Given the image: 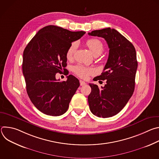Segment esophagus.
<instances>
[{
	"instance_id": "1",
	"label": "esophagus",
	"mask_w": 159,
	"mask_h": 159,
	"mask_svg": "<svg viewBox=\"0 0 159 159\" xmlns=\"http://www.w3.org/2000/svg\"><path fill=\"white\" fill-rule=\"evenodd\" d=\"M80 84L81 86H82V85H85L86 83H85L84 81H83V80H80Z\"/></svg>"
}]
</instances>
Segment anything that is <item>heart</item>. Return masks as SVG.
Masks as SVG:
<instances>
[{"label":"heart","mask_w":159,"mask_h":159,"mask_svg":"<svg viewBox=\"0 0 159 159\" xmlns=\"http://www.w3.org/2000/svg\"><path fill=\"white\" fill-rule=\"evenodd\" d=\"M87 46L89 48L90 51L95 55H99L103 51L104 47L102 42L98 39H90L86 42ZM77 42L72 43L70 47L68 48L66 53V57L68 60H71L74 58V54L77 49ZM73 72L79 77L82 79H87L90 75L94 74L95 71L92 67L85 66L82 65H77L73 67Z\"/></svg>","instance_id":"obj_1"}]
</instances>
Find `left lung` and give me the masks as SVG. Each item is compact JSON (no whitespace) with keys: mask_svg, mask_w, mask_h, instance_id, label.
<instances>
[{"mask_svg":"<svg viewBox=\"0 0 159 159\" xmlns=\"http://www.w3.org/2000/svg\"><path fill=\"white\" fill-rule=\"evenodd\" d=\"M88 34L103 38L109 48L102 73L93 79L106 80V84L101 88L89 84V108L98 117H111L123 109L133 94L138 66L136 50L133 44L115 29L107 28Z\"/></svg>","mask_w":159,"mask_h":159,"instance_id":"8db88e82","label":"left lung"}]
</instances>
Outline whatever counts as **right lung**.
<instances>
[{"label": "right lung", "instance_id": "add662e5", "mask_svg": "<svg viewBox=\"0 0 159 159\" xmlns=\"http://www.w3.org/2000/svg\"><path fill=\"white\" fill-rule=\"evenodd\" d=\"M85 33L47 26L36 34L24 50L22 72L26 91L32 103L45 115L58 116L69 109L79 80L69 75L66 81L60 82L56 74L65 71L68 48Z\"/></svg>", "mask_w": 159, "mask_h": 159}]
</instances>
